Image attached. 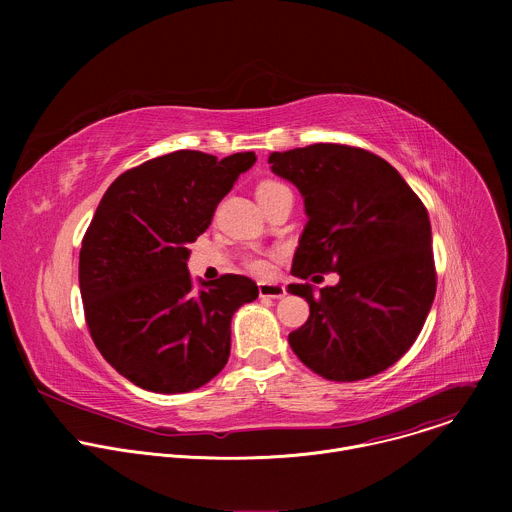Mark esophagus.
I'll return each mask as SVG.
<instances>
[{"instance_id":"34e87169","label":"esophagus","mask_w":512,"mask_h":512,"mask_svg":"<svg viewBox=\"0 0 512 512\" xmlns=\"http://www.w3.org/2000/svg\"><path fill=\"white\" fill-rule=\"evenodd\" d=\"M259 296L261 298H269V300H281L285 296V287L279 285V283L261 281L259 283Z\"/></svg>"}]
</instances>
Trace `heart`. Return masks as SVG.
Listing matches in <instances>:
<instances>
[{
    "label": "heart",
    "mask_w": 512,
    "mask_h": 512,
    "mask_svg": "<svg viewBox=\"0 0 512 512\" xmlns=\"http://www.w3.org/2000/svg\"><path fill=\"white\" fill-rule=\"evenodd\" d=\"M285 188L283 184L279 182H273V180H267V182H261L259 188H257V196H265V194H271V192H277ZM247 267L253 271V273H259V275H265L271 271V257L269 255H253L249 257L247 261Z\"/></svg>",
    "instance_id": "heart-1"
}]
</instances>
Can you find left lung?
Instances as JSON below:
<instances>
[{
    "label": "left lung",
    "instance_id": "left-lung-1",
    "mask_svg": "<svg viewBox=\"0 0 512 512\" xmlns=\"http://www.w3.org/2000/svg\"><path fill=\"white\" fill-rule=\"evenodd\" d=\"M267 162L300 190L308 216L291 265L302 281L287 291L310 304V318L289 334L291 350L328 381L383 373L411 348L435 298L423 202L389 162L350 145L314 143ZM328 270L341 279L316 295L305 279Z\"/></svg>",
    "mask_w": 512,
    "mask_h": 512
}]
</instances>
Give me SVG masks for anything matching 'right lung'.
<instances>
[{"instance_id": "add662e5", "label": "right lung", "mask_w": 512, "mask_h": 512, "mask_svg": "<svg viewBox=\"0 0 512 512\" xmlns=\"http://www.w3.org/2000/svg\"><path fill=\"white\" fill-rule=\"evenodd\" d=\"M255 160L180 150L123 172L101 198L79 257L81 296L95 346L133 385L188 393L225 369L233 314L259 287L231 273L194 289L188 245Z\"/></svg>"}]
</instances>
